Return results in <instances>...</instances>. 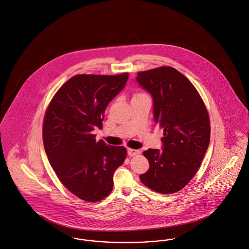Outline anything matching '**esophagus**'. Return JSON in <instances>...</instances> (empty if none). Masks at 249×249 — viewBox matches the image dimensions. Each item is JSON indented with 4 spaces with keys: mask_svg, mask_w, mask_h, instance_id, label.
I'll use <instances>...</instances> for the list:
<instances>
[{
    "mask_svg": "<svg viewBox=\"0 0 249 249\" xmlns=\"http://www.w3.org/2000/svg\"><path fill=\"white\" fill-rule=\"evenodd\" d=\"M128 156L129 157H135V156H137L139 154V151L138 150H136V149H128Z\"/></svg>",
    "mask_w": 249,
    "mask_h": 249,
    "instance_id": "obj_1",
    "label": "esophagus"
}]
</instances>
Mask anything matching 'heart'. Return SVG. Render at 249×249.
I'll return each mask as SVG.
<instances>
[{
  "label": "heart",
  "instance_id": "heart-1",
  "mask_svg": "<svg viewBox=\"0 0 249 249\" xmlns=\"http://www.w3.org/2000/svg\"><path fill=\"white\" fill-rule=\"evenodd\" d=\"M141 95H145V94H143V93H137L134 97H136V96H141Z\"/></svg>",
  "mask_w": 249,
  "mask_h": 249
}]
</instances>
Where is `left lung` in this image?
Here are the masks:
<instances>
[{
    "instance_id": "1",
    "label": "left lung",
    "mask_w": 249,
    "mask_h": 249,
    "mask_svg": "<svg viewBox=\"0 0 249 249\" xmlns=\"http://www.w3.org/2000/svg\"><path fill=\"white\" fill-rule=\"evenodd\" d=\"M137 81L151 93L154 120L164 132L161 151L143 152L150 167L139 178L158 193H176L193 178L204 158L210 141L208 112L193 84L172 67L140 71Z\"/></svg>"
}]
</instances>
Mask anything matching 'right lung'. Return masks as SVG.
<instances>
[{
  "instance_id": "right-lung-1",
  "label": "right lung",
  "mask_w": 249,
  "mask_h": 249,
  "mask_svg": "<svg viewBox=\"0 0 249 249\" xmlns=\"http://www.w3.org/2000/svg\"><path fill=\"white\" fill-rule=\"evenodd\" d=\"M129 74H78L64 84L52 99L43 123L44 147L63 185L86 201H99L112 190L114 171L123 164V146L96 141L104 112L123 89Z\"/></svg>"
}]
</instances>
